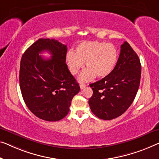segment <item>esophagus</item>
I'll return each mask as SVG.
<instances>
[{
    "mask_svg": "<svg viewBox=\"0 0 159 159\" xmlns=\"http://www.w3.org/2000/svg\"><path fill=\"white\" fill-rule=\"evenodd\" d=\"M86 86V84H80V89H84L85 87Z\"/></svg>",
    "mask_w": 159,
    "mask_h": 159,
    "instance_id": "esophagus-1",
    "label": "esophagus"
}]
</instances>
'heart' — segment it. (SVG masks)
<instances>
[{
    "label": "heart",
    "instance_id": "1",
    "mask_svg": "<svg viewBox=\"0 0 159 159\" xmlns=\"http://www.w3.org/2000/svg\"><path fill=\"white\" fill-rule=\"evenodd\" d=\"M118 53L114 45L100 41H83L75 51H69L66 61L70 72L76 75L84 67L87 68L79 76L82 82L89 81L96 76L105 78L114 70L118 62Z\"/></svg>",
    "mask_w": 159,
    "mask_h": 159
}]
</instances>
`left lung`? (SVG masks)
Listing matches in <instances>:
<instances>
[{"mask_svg": "<svg viewBox=\"0 0 159 159\" xmlns=\"http://www.w3.org/2000/svg\"><path fill=\"white\" fill-rule=\"evenodd\" d=\"M141 73L138 55L125 41L120 46L119 58L113 72L90 84L93 93L89 103L93 114L103 120H111L122 115L136 96Z\"/></svg>", "mask_w": 159, "mask_h": 159, "instance_id": "obj_1", "label": "left lung"}]
</instances>
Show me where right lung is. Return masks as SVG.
Returning <instances> with one entry per match:
<instances>
[{
  "label": "right lung",
  "instance_id": "right-lung-1",
  "mask_svg": "<svg viewBox=\"0 0 159 159\" xmlns=\"http://www.w3.org/2000/svg\"><path fill=\"white\" fill-rule=\"evenodd\" d=\"M48 51L51 59L39 53ZM67 46L55 39H40L21 58L19 82L23 98L38 118L57 121L68 113L80 86L66 63Z\"/></svg>",
  "mask_w": 159,
  "mask_h": 159
}]
</instances>
